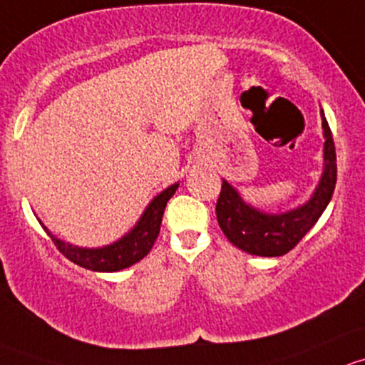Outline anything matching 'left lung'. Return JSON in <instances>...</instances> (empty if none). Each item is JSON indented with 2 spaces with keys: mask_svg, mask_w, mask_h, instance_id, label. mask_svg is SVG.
<instances>
[{
  "mask_svg": "<svg viewBox=\"0 0 365 365\" xmlns=\"http://www.w3.org/2000/svg\"><path fill=\"white\" fill-rule=\"evenodd\" d=\"M323 144V170L309 200L287 212H265L247 204L227 179L221 184L216 204L220 228L239 250L257 257H281L299 244L314 227L332 198L337 179L336 148L325 114L320 110Z\"/></svg>",
  "mask_w": 365,
  "mask_h": 365,
  "instance_id": "left-lung-1",
  "label": "left lung"
}]
</instances>
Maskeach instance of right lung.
<instances>
[{
  "mask_svg": "<svg viewBox=\"0 0 365 365\" xmlns=\"http://www.w3.org/2000/svg\"><path fill=\"white\" fill-rule=\"evenodd\" d=\"M178 187L179 182H175L168 186L167 190L161 191L160 195H156L142 212L140 220L135 223V227L128 234L123 235L121 239L114 240L112 244L101 247H81L65 242L63 239L56 237L47 227H43L42 221H38L43 230L47 232L48 237L52 239V242L56 244V247L70 262L84 267V269L96 270V272H118V270H123L140 262L151 251L153 244H155L158 234H160L161 217H163L167 202L170 200Z\"/></svg>",
  "mask_w": 365,
  "mask_h": 365,
  "instance_id": "add662e5",
  "label": "right lung"
}]
</instances>
